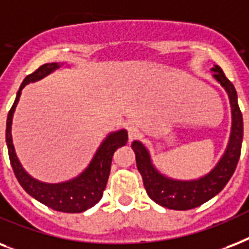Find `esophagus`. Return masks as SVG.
Here are the masks:
<instances>
[{
    "instance_id": "obj_1",
    "label": "esophagus",
    "mask_w": 249,
    "mask_h": 249,
    "mask_svg": "<svg viewBox=\"0 0 249 249\" xmlns=\"http://www.w3.org/2000/svg\"><path fill=\"white\" fill-rule=\"evenodd\" d=\"M127 131H128V140L130 142H132V140H135V139H138L140 136V131H139V128L136 126H130Z\"/></svg>"
}]
</instances>
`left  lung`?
Here are the masks:
<instances>
[{
  "instance_id": "obj_1",
  "label": "left lung",
  "mask_w": 249,
  "mask_h": 249,
  "mask_svg": "<svg viewBox=\"0 0 249 249\" xmlns=\"http://www.w3.org/2000/svg\"><path fill=\"white\" fill-rule=\"evenodd\" d=\"M213 76L226 89L231 104L232 126L230 142L217 166L205 177L196 180H174L156 170L151 156L142 142L135 140L131 146L136 156V166L142 174L148 196L159 205L174 211H188L214 197L226 186L238 165L243 142V115L238 105V94L234 84L226 78L219 66H214Z\"/></svg>"
}]
</instances>
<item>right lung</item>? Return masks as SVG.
<instances>
[{"mask_svg": "<svg viewBox=\"0 0 249 249\" xmlns=\"http://www.w3.org/2000/svg\"><path fill=\"white\" fill-rule=\"evenodd\" d=\"M59 67L58 63H45L40 66L32 74L27 75L23 80L22 86L19 88L17 98L11 107L6 122V144L9 151V159L14 174L18 179L19 184L24 188L27 194L36 198L37 201L52 208L53 211L63 212V213H80L89 209L97 204L103 197L104 190L107 187L109 174H110L111 160L114 152L119 146H123L128 140V135L126 130L117 131L107 136L100 145L98 151L96 152L93 160L90 161L89 166L83 171L82 174L76 178L71 179L69 182L49 183L38 182L36 179L27 174L24 169L19 162L17 153H15L13 139H11V122L15 107L18 105L20 90L24 88L26 84L31 82L40 80L52 71L57 70Z\"/></svg>", "mask_w": 249, "mask_h": 249, "instance_id": "1", "label": "right lung"}]
</instances>
